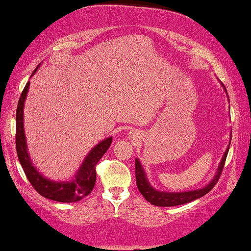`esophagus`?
Masks as SVG:
<instances>
[{"mask_svg": "<svg viewBox=\"0 0 251 251\" xmlns=\"http://www.w3.org/2000/svg\"><path fill=\"white\" fill-rule=\"evenodd\" d=\"M129 137H130V138H134V137H136V132H134V131H130V132H129Z\"/></svg>", "mask_w": 251, "mask_h": 251, "instance_id": "obj_1", "label": "esophagus"}]
</instances>
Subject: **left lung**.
<instances>
[{
  "mask_svg": "<svg viewBox=\"0 0 251 251\" xmlns=\"http://www.w3.org/2000/svg\"><path fill=\"white\" fill-rule=\"evenodd\" d=\"M221 85L223 86L225 93H226V89H225L223 83H221ZM231 133H232V130H231ZM230 144H231V140L227 145V148L225 150L224 155L222 156V159H221L219 168H217V171L215 176H213V179L210 180L205 187L196 189V190H190V191L171 192V191H162V190H157V189H155L151 184L150 180H148L147 174L145 172L140 161L138 158H136V182L140 194L143 195L145 199H146L147 201H150L151 205L159 206V207L183 205V204H187V202H190L192 201H196V199L202 197V196H205L207 192L212 190L217 181H219L221 173H222V170L224 168V163H225V159H226L228 148H230Z\"/></svg>",
  "mask_w": 251,
  "mask_h": 251,
  "instance_id": "left-lung-1",
  "label": "left lung"
}]
</instances>
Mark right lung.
I'll return each instance as SVG.
<instances>
[{
    "label": "right lung",
    "mask_w": 251,
    "mask_h": 251,
    "mask_svg": "<svg viewBox=\"0 0 251 251\" xmlns=\"http://www.w3.org/2000/svg\"><path fill=\"white\" fill-rule=\"evenodd\" d=\"M37 69L38 67L32 72L31 77L37 71ZM29 85H30V81L27 82L26 87L21 93L16 114V147L20 164L26 173L29 182L43 197L60 202H75L81 201L82 198H85L92 192L94 186H95L96 164L101 158V156L110 148L112 137L105 138L104 140L100 141L95 147H93L89 151L71 180L54 181L43 176L32 164L28 151L26 134H25L24 128V107L29 90Z\"/></svg>",
    "instance_id": "1"
}]
</instances>
